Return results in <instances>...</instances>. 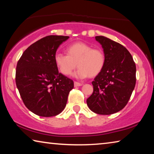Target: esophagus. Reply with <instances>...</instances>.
I'll return each mask as SVG.
<instances>
[{"label": "esophagus", "instance_id": "34e87169", "mask_svg": "<svg viewBox=\"0 0 154 154\" xmlns=\"http://www.w3.org/2000/svg\"><path fill=\"white\" fill-rule=\"evenodd\" d=\"M74 85H75V87L82 86V83H79V82H74Z\"/></svg>", "mask_w": 154, "mask_h": 154}]
</instances>
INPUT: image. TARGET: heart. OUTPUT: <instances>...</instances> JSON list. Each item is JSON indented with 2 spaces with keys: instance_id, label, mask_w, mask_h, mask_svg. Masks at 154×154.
Listing matches in <instances>:
<instances>
[{
  "instance_id": "obj_1",
  "label": "heart",
  "mask_w": 154,
  "mask_h": 154,
  "mask_svg": "<svg viewBox=\"0 0 154 154\" xmlns=\"http://www.w3.org/2000/svg\"><path fill=\"white\" fill-rule=\"evenodd\" d=\"M67 55L56 53L54 62L59 71L65 76L72 74L79 66L75 75L79 78L95 77L102 71L105 64V55L101 49L92 47L83 42H77L66 49Z\"/></svg>"
}]
</instances>
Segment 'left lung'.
Returning a JSON list of instances; mask_svg holds the SVG:
<instances>
[{"label": "left lung", "mask_w": 154, "mask_h": 154, "mask_svg": "<svg viewBox=\"0 0 154 154\" xmlns=\"http://www.w3.org/2000/svg\"><path fill=\"white\" fill-rule=\"evenodd\" d=\"M105 55V64L92 82L94 91L87 99L92 111L111 115L122 110L128 102L136 84V65L128 49L103 36H95Z\"/></svg>", "instance_id": "1"}]
</instances>
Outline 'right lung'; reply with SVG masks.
Here are the masks:
<instances>
[{
    "label": "right lung",
    "instance_id": "right-lung-1",
    "mask_svg": "<svg viewBox=\"0 0 154 154\" xmlns=\"http://www.w3.org/2000/svg\"><path fill=\"white\" fill-rule=\"evenodd\" d=\"M69 36L49 35L30 45L17 62L15 83L25 106L37 116L60 113L74 88L73 81L58 72L54 56Z\"/></svg>",
    "mask_w": 154,
    "mask_h": 154
}]
</instances>
